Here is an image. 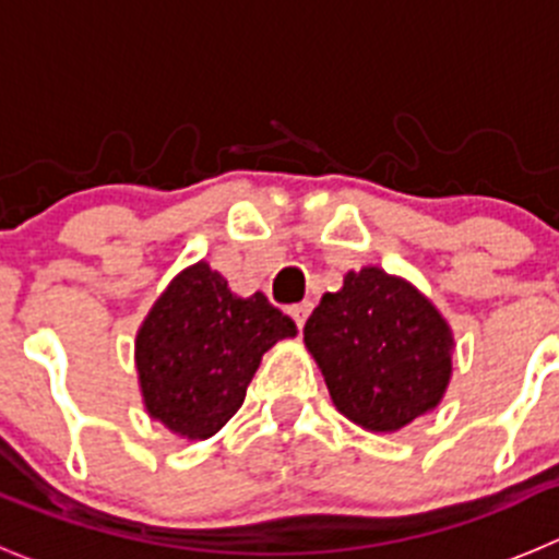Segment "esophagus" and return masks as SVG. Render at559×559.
I'll return each mask as SVG.
<instances>
[{
    "label": "esophagus",
    "mask_w": 559,
    "mask_h": 559,
    "mask_svg": "<svg viewBox=\"0 0 559 559\" xmlns=\"http://www.w3.org/2000/svg\"><path fill=\"white\" fill-rule=\"evenodd\" d=\"M309 314H311V304H309V300H306V304L289 306V317H292V320H295L297 328H304V325H306V320H309Z\"/></svg>",
    "instance_id": "obj_1"
}]
</instances>
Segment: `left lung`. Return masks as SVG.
Wrapping results in <instances>:
<instances>
[{
  "mask_svg": "<svg viewBox=\"0 0 559 559\" xmlns=\"http://www.w3.org/2000/svg\"><path fill=\"white\" fill-rule=\"evenodd\" d=\"M338 414L394 432L436 408L452 378L450 325L405 278L380 267L344 275L304 328Z\"/></svg>",
  "mask_w": 559,
  "mask_h": 559,
  "instance_id": "8db88e82",
  "label": "left lung"
}]
</instances>
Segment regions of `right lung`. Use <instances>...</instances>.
Here are the masks:
<instances>
[{
    "mask_svg": "<svg viewBox=\"0 0 559 559\" xmlns=\"http://www.w3.org/2000/svg\"><path fill=\"white\" fill-rule=\"evenodd\" d=\"M295 333L262 292L234 295L206 262L181 270L134 342L145 411L190 441L215 436L245 403L264 353Z\"/></svg>",
    "mask_w": 559,
    "mask_h": 559,
    "instance_id": "obj_1",
    "label": "right lung"
}]
</instances>
